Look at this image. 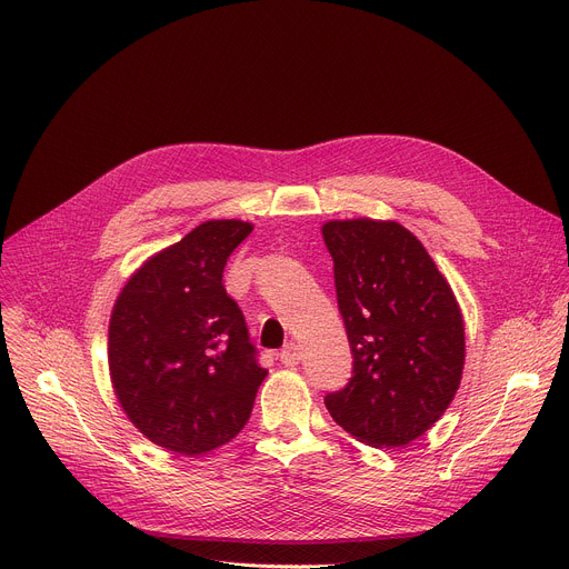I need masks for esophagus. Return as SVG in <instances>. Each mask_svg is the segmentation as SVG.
Wrapping results in <instances>:
<instances>
[{
  "label": "esophagus",
  "mask_w": 569,
  "mask_h": 569,
  "mask_svg": "<svg viewBox=\"0 0 569 569\" xmlns=\"http://www.w3.org/2000/svg\"><path fill=\"white\" fill-rule=\"evenodd\" d=\"M279 358H281V362H283L286 367L299 365V360H301V349H299V345H297V342H288V345L281 349Z\"/></svg>",
  "instance_id": "1"
}]
</instances>
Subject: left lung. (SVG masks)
<instances>
[{"label":"left lung","mask_w":569,"mask_h":569,"mask_svg":"<svg viewBox=\"0 0 569 569\" xmlns=\"http://www.w3.org/2000/svg\"><path fill=\"white\" fill-rule=\"evenodd\" d=\"M338 308L353 356L347 387L323 398L333 421L373 448L428 432L463 371L459 303L421 240L391 220H331Z\"/></svg>","instance_id":"obj_1"}]
</instances>
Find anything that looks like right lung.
Instances as JSON below:
<instances>
[{"label": "right lung", "mask_w": 569, "mask_h": 569, "mask_svg": "<svg viewBox=\"0 0 569 569\" xmlns=\"http://www.w3.org/2000/svg\"><path fill=\"white\" fill-rule=\"evenodd\" d=\"M250 222L209 220L148 259L121 290L108 360L114 393L152 443L202 455L246 428L268 376L222 286Z\"/></svg>", "instance_id": "right-lung-1"}]
</instances>
